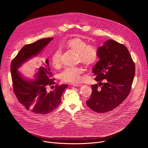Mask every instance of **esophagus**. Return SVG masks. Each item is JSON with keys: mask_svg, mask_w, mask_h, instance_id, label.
Returning a JSON list of instances; mask_svg holds the SVG:
<instances>
[{"mask_svg": "<svg viewBox=\"0 0 148 148\" xmlns=\"http://www.w3.org/2000/svg\"><path fill=\"white\" fill-rule=\"evenodd\" d=\"M73 86L74 87H79L82 86V84H73Z\"/></svg>", "mask_w": 148, "mask_h": 148, "instance_id": "34e87169", "label": "esophagus"}]
</instances>
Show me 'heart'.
Instances as JSON below:
<instances>
[{
    "label": "heart",
    "mask_w": 148,
    "mask_h": 148,
    "mask_svg": "<svg viewBox=\"0 0 148 148\" xmlns=\"http://www.w3.org/2000/svg\"><path fill=\"white\" fill-rule=\"evenodd\" d=\"M62 47L77 54V61L86 67L94 66L98 59L97 49L91 45H87L86 40L79 37H73L67 40ZM61 53L57 50L51 57V63L54 68L58 69L61 67ZM84 69L81 67L67 68L60 74L61 81L67 82L77 83L81 80V75Z\"/></svg>",
    "instance_id": "1"
}]
</instances>
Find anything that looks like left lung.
<instances>
[{"label": "left lung", "instance_id": "obj_1", "mask_svg": "<svg viewBox=\"0 0 148 148\" xmlns=\"http://www.w3.org/2000/svg\"><path fill=\"white\" fill-rule=\"evenodd\" d=\"M97 51L100 60L92 71L99 84L91 85L92 94L86 103L94 111L103 113L113 110L127 98L135 66L128 49L113 40L105 41Z\"/></svg>", "mask_w": 148, "mask_h": 148}]
</instances>
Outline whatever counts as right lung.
<instances>
[{
	"label": "right lung",
	"instance_id": "obj_1",
	"mask_svg": "<svg viewBox=\"0 0 148 148\" xmlns=\"http://www.w3.org/2000/svg\"><path fill=\"white\" fill-rule=\"evenodd\" d=\"M53 39V37L46 38L25 45L13 59L10 65L13 91L18 101L27 110L37 114H47L55 110L61 102V95L68 85L56 84L53 90L47 91L49 86L53 87L55 84L47 59L37 69L34 79L25 78L18 69L40 53Z\"/></svg>",
	"mask_w": 148,
	"mask_h": 148
}]
</instances>
